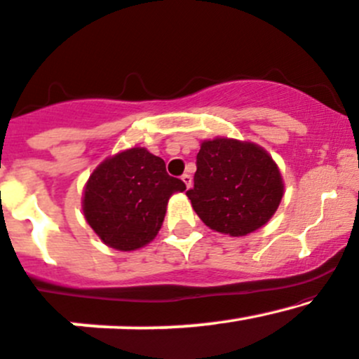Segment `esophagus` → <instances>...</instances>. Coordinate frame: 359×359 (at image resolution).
I'll return each mask as SVG.
<instances>
[{
    "instance_id": "esophagus-1",
    "label": "esophagus",
    "mask_w": 359,
    "mask_h": 359,
    "mask_svg": "<svg viewBox=\"0 0 359 359\" xmlns=\"http://www.w3.org/2000/svg\"><path fill=\"white\" fill-rule=\"evenodd\" d=\"M181 180H183V183L184 184H187V188H190L191 187V175H190V172H184V175L183 176H181Z\"/></svg>"
}]
</instances>
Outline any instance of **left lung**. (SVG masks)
<instances>
[{"mask_svg":"<svg viewBox=\"0 0 359 359\" xmlns=\"http://www.w3.org/2000/svg\"><path fill=\"white\" fill-rule=\"evenodd\" d=\"M193 181L187 196L196 215L213 231L233 237L263 227L283 196L271 156L256 144L224 137L201 144Z\"/></svg>","mask_w":359,"mask_h":359,"instance_id":"left-lung-1","label":"left lung"}]
</instances>
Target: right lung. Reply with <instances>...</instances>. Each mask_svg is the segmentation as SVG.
Segmentation results:
<instances>
[{"label":"right lung","mask_w":359,"mask_h":359,"mask_svg":"<svg viewBox=\"0 0 359 359\" xmlns=\"http://www.w3.org/2000/svg\"><path fill=\"white\" fill-rule=\"evenodd\" d=\"M187 184L144 147L103 161L84 188L83 212L100 239L118 251H134L159 232L172 193Z\"/></svg>","instance_id":"obj_1"}]
</instances>
